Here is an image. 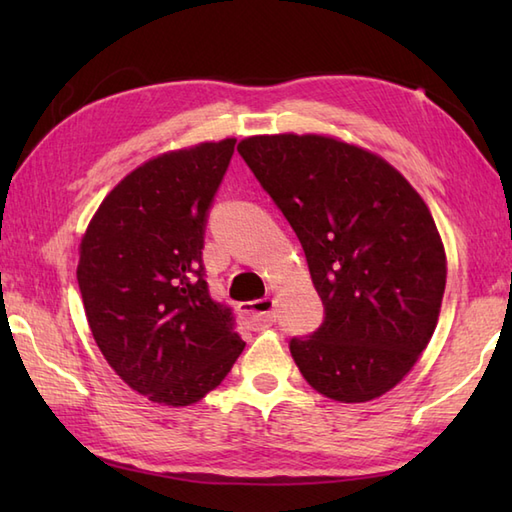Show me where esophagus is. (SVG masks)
<instances>
[{
  "mask_svg": "<svg viewBox=\"0 0 512 512\" xmlns=\"http://www.w3.org/2000/svg\"><path fill=\"white\" fill-rule=\"evenodd\" d=\"M239 312H242V317H244L250 325H253L255 330L268 328V325H273V323L277 321L275 301L270 299V297L239 303Z\"/></svg>",
  "mask_w": 512,
  "mask_h": 512,
  "instance_id": "1",
  "label": "esophagus"
}]
</instances>
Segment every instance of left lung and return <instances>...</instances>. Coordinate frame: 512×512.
Wrapping results in <instances>:
<instances>
[{
    "instance_id": "8db88e82",
    "label": "left lung",
    "mask_w": 512,
    "mask_h": 512,
    "mask_svg": "<svg viewBox=\"0 0 512 512\" xmlns=\"http://www.w3.org/2000/svg\"><path fill=\"white\" fill-rule=\"evenodd\" d=\"M239 156L284 213L323 301V323L292 336L303 378L332 400L396 387L436 330L447 259L436 222L400 173L325 136H253Z\"/></svg>"
}]
</instances>
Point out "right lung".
I'll return each instance as SVG.
<instances>
[{
  "label": "right lung",
  "instance_id": "right-lung-1",
  "mask_svg": "<svg viewBox=\"0 0 512 512\" xmlns=\"http://www.w3.org/2000/svg\"><path fill=\"white\" fill-rule=\"evenodd\" d=\"M233 151L226 138L145 162L107 195L83 235L76 279L94 341L129 387L160 405L202 400L244 350L202 262Z\"/></svg>",
  "mask_w": 512,
  "mask_h": 512
}]
</instances>
